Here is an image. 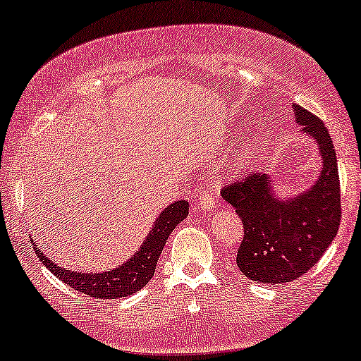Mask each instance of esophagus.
<instances>
[{
    "label": "esophagus",
    "mask_w": 361,
    "mask_h": 361,
    "mask_svg": "<svg viewBox=\"0 0 361 361\" xmlns=\"http://www.w3.org/2000/svg\"><path fill=\"white\" fill-rule=\"evenodd\" d=\"M198 208L202 212H210L216 208V200L212 193H203L198 197Z\"/></svg>",
    "instance_id": "esophagus-1"
}]
</instances>
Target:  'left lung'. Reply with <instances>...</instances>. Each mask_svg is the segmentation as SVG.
I'll return each instance as SVG.
<instances>
[{
  "label": "left lung",
  "instance_id": "8db88e82",
  "mask_svg": "<svg viewBox=\"0 0 361 361\" xmlns=\"http://www.w3.org/2000/svg\"><path fill=\"white\" fill-rule=\"evenodd\" d=\"M294 116L307 136L318 142L323 166L318 181L305 193L279 200L271 178L260 173L224 186V200L244 224L237 267L252 281L282 284L314 266L336 237L341 220L336 151L324 124L294 104Z\"/></svg>",
  "mask_w": 361,
  "mask_h": 361
}]
</instances>
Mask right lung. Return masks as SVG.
Returning <instances> with one entry per match:
<instances>
[{
	"label": "right lung",
	"mask_w": 361,
	"mask_h": 361,
	"mask_svg": "<svg viewBox=\"0 0 361 361\" xmlns=\"http://www.w3.org/2000/svg\"><path fill=\"white\" fill-rule=\"evenodd\" d=\"M186 215H188V202L186 200H178V202L164 208L156 219L153 228L147 233L142 245L136 250V254L123 266L109 269L107 272L90 274V272L67 271V269L54 264V260L45 257L40 247L35 245L33 240L32 244L35 254L49 267V271L54 272L60 281H63L71 288L97 299L126 298L145 288L147 281L154 276L156 264H158L169 233L175 230L178 224L183 222Z\"/></svg>",
	"instance_id": "obj_1"
}]
</instances>
